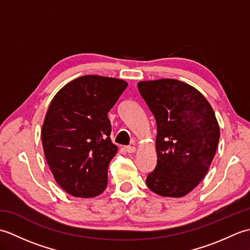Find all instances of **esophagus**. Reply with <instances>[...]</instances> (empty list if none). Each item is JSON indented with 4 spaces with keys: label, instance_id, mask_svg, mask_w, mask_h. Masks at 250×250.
Masks as SVG:
<instances>
[{
    "label": "esophagus",
    "instance_id": "obj_1",
    "mask_svg": "<svg viewBox=\"0 0 250 250\" xmlns=\"http://www.w3.org/2000/svg\"><path fill=\"white\" fill-rule=\"evenodd\" d=\"M125 149L128 153H133V152H135L136 148L134 146H126V147H125Z\"/></svg>",
    "mask_w": 250,
    "mask_h": 250
}]
</instances>
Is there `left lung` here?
Instances as JSON below:
<instances>
[{
    "label": "left lung",
    "mask_w": 250,
    "mask_h": 250,
    "mask_svg": "<svg viewBox=\"0 0 250 250\" xmlns=\"http://www.w3.org/2000/svg\"><path fill=\"white\" fill-rule=\"evenodd\" d=\"M137 88L157 124V166L146 178L152 192L182 198L204 178L215 157L220 131L210 104L176 79L140 82Z\"/></svg>",
    "instance_id": "obj_1"
}]
</instances>
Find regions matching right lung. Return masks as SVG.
Returning <instances> with one entry per match:
<instances>
[{
	"instance_id": "right-lung-1",
	"label": "right lung",
	"mask_w": 250,
	"mask_h": 250,
	"mask_svg": "<svg viewBox=\"0 0 250 250\" xmlns=\"http://www.w3.org/2000/svg\"><path fill=\"white\" fill-rule=\"evenodd\" d=\"M128 83L86 75L65 84L52 99L42 128L46 161L60 187L77 198H94L107 186L116 155L107 113Z\"/></svg>"
}]
</instances>
